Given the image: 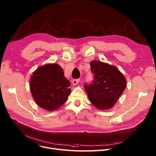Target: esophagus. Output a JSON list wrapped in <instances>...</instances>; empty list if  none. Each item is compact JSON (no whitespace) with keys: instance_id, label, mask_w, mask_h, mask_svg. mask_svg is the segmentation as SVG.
Returning a JSON list of instances; mask_svg holds the SVG:
<instances>
[{"instance_id":"obj_1","label":"esophagus","mask_w":156,"mask_h":156,"mask_svg":"<svg viewBox=\"0 0 156 156\" xmlns=\"http://www.w3.org/2000/svg\"><path fill=\"white\" fill-rule=\"evenodd\" d=\"M80 81V79H75V80H73V85L75 86L76 85H77Z\"/></svg>"}]
</instances>
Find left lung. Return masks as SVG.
<instances>
[{"label":"left lung","instance_id":"obj_1","mask_svg":"<svg viewBox=\"0 0 156 156\" xmlns=\"http://www.w3.org/2000/svg\"><path fill=\"white\" fill-rule=\"evenodd\" d=\"M91 70L94 80L84 86L90 102L100 110L112 108L126 87V80L114 66L101 61H92Z\"/></svg>","mask_w":156,"mask_h":156}]
</instances>
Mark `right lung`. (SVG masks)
Segmentation results:
<instances>
[{
  "instance_id": "obj_1",
  "label": "right lung",
  "mask_w": 156,
  "mask_h": 156,
  "mask_svg": "<svg viewBox=\"0 0 156 156\" xmlns=\"http://www.w3.org/2000/svg\"><path fill=\"white\" fill-rule=\"evenodd\" d=\"M70 85L62 68L54 63L41 66L30 78V88L34 101L49 111L59 108L67 101L71 94Z\"/></svg>"
}]
</instances>
